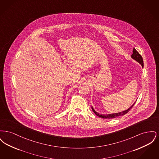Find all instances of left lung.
<instances>
[{
	"label": "left lung",
	"instance_id": "obj_1",
	"mask_svg": "<svg viewBox=\"0 0 159 159\" xmlns=\"http://www.w3.org/2000/svg\"><path fill=\"white\" fill-rule=\"evenodd\" d=\"M131 57H132V59H134V60H135L138 62H139L143 68L144 67V62H143V57H141V55L138 52V51H136L135 48H134V49H133V53L132 54ZM135 102L132 106H130L128 109H127V110H125L123 111L120 112V113H117L109 114H100L98 113H97V111H95V110L93 109V108L92 107V110L93 111V113L95 114L97 116H98L99 117L103 118V119H113V118L119 117V116H123L125 114L128 113L129 111L130 110V109L133 107V106H134Z\"/></svg>",
	"mask_w": 159,
	"mask_h": 159
}]
</instances>
